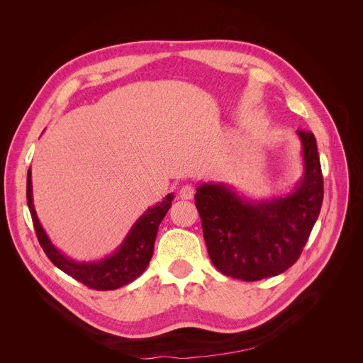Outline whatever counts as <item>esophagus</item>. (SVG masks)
Segmentation results:
<instances>
[{"label":"esophagus","instance_id":"34e87169","mask_svg":"<svg viewBox=\"0 0 363 363\" xmlns=\"http://www.w3.org/2000/svg\"><path fill=\"white\" fill-rule=\"evenodd\" d=\"M196 194V186L193 185H184L181 189H179V197L182 200H191Z\"/></svg>","mask_w":363,"mask_h":363}]
</instances>
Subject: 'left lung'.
Wrapping results in <instances>:
<instances>
[{"label":"left lung","instance_id":"1","mask_svg":"<svg viewBox=\"0 0 363 363\" xmlns=\"http://www.w3.org/2000/svg\"><path fill=\"white\" fill-rule=\"evenodd\" d=\"M301 140L303 178L287 196L247 201L225 184L197 186L208 256L226 277L259 281L287 271L300 257L323 200V178L312 132L297 130Z\"/></svg>","mask_w":363,"mask_h":363}]
</instances>
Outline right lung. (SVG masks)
<instances>
[{"label":"right lung","instance_id":"right-lung-1","mask_svg":"<svg viewBox=\"0 0 363 363\" xmlns=\"http://www.w3.org/2000/svg\"><path fill=\"white\" fill-rule=\"evenodd\" d=\"M26 199L38 241H40L43 250L45 252L48 259L57 266V268L62 269L65 274L74 278L76 281L82 282L86 287L99 291H106L121 289L123 285L143 275L151 260L152 250H155V241L159 231V225L172 206L174 194H167L163 199V201L150 207L148 211L133 223L129 234L126 235L119 249L111 256L101 259L99 262L89 263L74 262L72 259H67L65 255L57 250L50 241L44 228L40 223V219L36 216L33 207L30 169L28 170Z\"/></svg>","mask_w":363,"mask_h":363}]
</instances>
